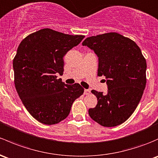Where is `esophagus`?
Segmentation results:
<instances>
[{
    "mask_svg": "<svg viewBox=\"0 0 158 158\" xmlns=\"http://www.w3.org/2000/svg\"><path fill=\"white\" fill-rule=\"evenodd\" d=\"M89 93H90V91H89V89H85V90H84V94H89Z\"/></svg>",
    "mask_w": 158,
    "mask_h": 158,
    "instance_id": "1",
    "label": "esophagus"
}]
</instances>
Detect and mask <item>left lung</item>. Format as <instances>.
Returning <instances> with one entry per match:
<instances>
[{"mask_svg": "<svg viewBox=\"0 0 158 158\" xmlns=\"http://www.w3.org/2000/svg\"><path fill=\"white\" fill-rule=\"evenodd\" d=\"M98 57V76H105L107 93L92 90L95 107L89 110L93 120L106 127L122 124L133 114L146 85V60L135 41L117 32L85 39Z\"/></svg>", "mask_w": 158, "mask_h": 158, "instance_id": "1", "label": "left lung"}]
</instances>
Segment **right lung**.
Wrapping results in <instances>:
<instances>
[{"label": "right lung", "instance_id": "right-lung-1", "mask_svg": "<svg viewBox=\"0 0 158 158\" xmlns=\"http://www.w3.org/2000/svg\"><path fill=\"white\" fill-rule=\"evenodd\" d=\"M84 35H71L43 29L21 41L13 61L16 92L29 114L45 125H53L69 115L73 101L84 89L57 79L64 73V57Z\"/></svg>", "mask_w": 158, "mask_h": 158}]
</instances>
